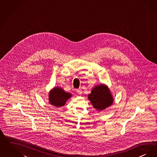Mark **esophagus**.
<instances>
[{
	"label": "esophagus",
	"mask_w": 157,
	"mask_h": 157,
	"mask_svg": "<svg viewBox=\"0 0 157 157\" xmlns=\"http://www.w3.org/2000/svg\"><path fill=\"white\" fill-rule=\"evenodd\" d=\"M76 92L77 94H82V90L81 89H76Z\"/></svg>",
	"instance_id": "34e87169"
}]
</instances>
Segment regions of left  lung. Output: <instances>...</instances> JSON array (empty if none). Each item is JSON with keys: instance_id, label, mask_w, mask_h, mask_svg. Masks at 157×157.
<instances>
[{"instance_id": "left-lung-1", "label": "left lung", "mask_w": 157, "mask_h": 157, "mask_svg": "<svg viewBox=\"0 0 157 157\" xmlns=\"http://www.w3.org/2000/svg\"><path fill=\"white\" fill-rule=\"evenodd\" d=\"M88 99L94 109L99 111L110 106L113 102V96L110 91L105 85L94 86L91 93L88 95Z\"/></svg>"}]
</instances>
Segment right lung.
Listing matches in <instances>:
<instances>
[{
    "label": "right lung",
    "instance_id": "add662e5",
    "mask_svg": "<svg viewBox=\"0 0 157 157\" xmlns=\"http://www.w3.org/2000/svg\"><path fill=\"white\" fill-rule=\"evenodd\" d=\"M72 94L67 93L62 88L56 87L49 94V101L51 105L56 107L65 105L67 101L71 98Z\"/></svg>",
    "mask_w": 157,
    "mask_h": 157
}]
</instances>
